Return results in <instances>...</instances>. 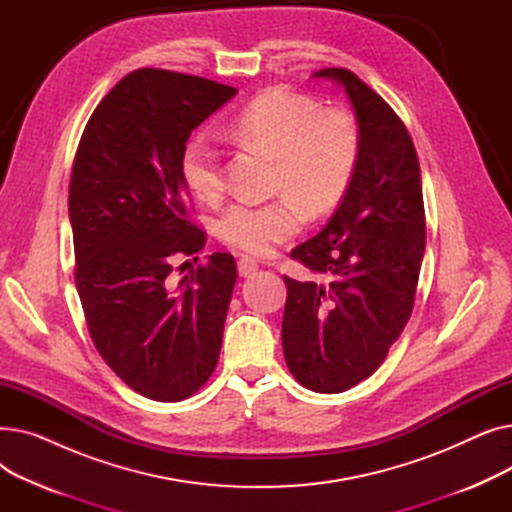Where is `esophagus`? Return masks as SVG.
<instances>
[{
  "instance_id": "34e87169",
  "label": "esophagus",
  "mask_w": 512,
  "mask_h": 512,
  "mask_svg": "<svg viewBox=\"0 0 512 512\" xmlns=\"http://www.w3.org/2000/svg\"><path fill=\"white\" fill-rule=\"evenodd\" d=\"M257 272V261L251 257H240L238 259V274L242 278H251Z\"/></svg>"
}]
</instances>
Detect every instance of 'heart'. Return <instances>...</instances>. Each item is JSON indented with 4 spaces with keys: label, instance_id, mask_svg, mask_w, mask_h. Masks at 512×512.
Returning a JSON list of instances; mask_svg holds the SVG:
<instances>
[{
    "label": "heart",
    "instance_id": "b5f03b06",
    "mask_svg": "<svg viewBox=\"0 0 512 512\" xmlns=\"http://www.w3.org/2000/svg\"><path fill=\"white\" fill-rule=\"evenodd\" d=\"M230 137L240 147L276 159L272 191L288 199L267 205L234 203L220 215V238L251 255L270 253L276 242L299 230L297 206L307 218L334 211L357 174L361 139L353 116L321 110L305 95L284 89L263 93L238 114ZM182 176L199 199H218L226 188L222 151L195 134L182 151Z\"/></svg>",
    "mask_w": 512,
    "mask_h": 512
}]
</instances>
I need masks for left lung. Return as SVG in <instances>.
Returning a JSON list of instances; mask_svg holds the SVG:
<instances>
[{
	"label": "left lung",
	"instance_id": "obj_1",
	"mask_svg": "<svg viewBox=\"0 0 512 512\" xmlns=\"http://www.w3.org/2000/svg\"><path fill=\"white\" fill-rule=\"evenodd\" d=\"M313 78L344 89L361 155L332 220L290 253L321 282L284 276L282 348L299 384L336 394L367 380L407 326L425 251V209L417 151L392 107L346 68H324Z\"/></svg>",
	"mask_w": 512,
	"mask_h": 512
}]
</instances>
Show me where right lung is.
Returning a JSON list of instances; mask_svg holds the SVG:
<instances>
[{"label":"right lung","instance_id":"right-lung-1","mask_svg":"<svg viewBox=\"0 0 512 512\" xmlns=\"http://www.w3.org/2000/svg\"><path fill=\"white\" fill-rule=\"evenodd\" d=\"M234 95L201 76L134 70L95 107L74 157L68 213L89 334L126 386L159 402L193 396L220 359L234 257L213 253L176 286L170 274L207 240L188 220L184 145Z\"/></svg>","mask_w":512,"mask_h":512}]
</instances>
